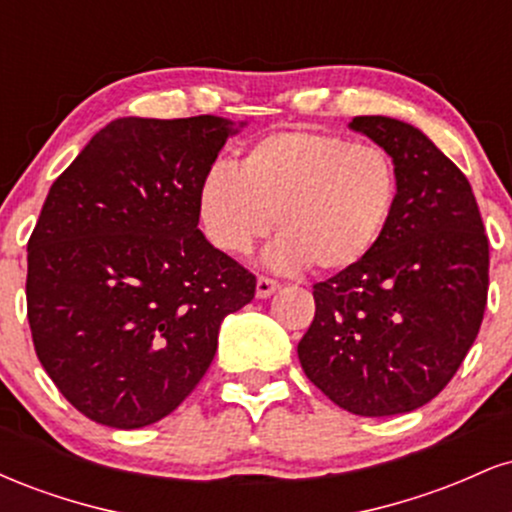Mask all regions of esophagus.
<instances>
[{"instance_id":"obj_1","label":"esophagus","mask_w":512,"mask_h":512,"mask_svg":"<svg viewBox=\"0 0 512 512\" xmlns=\"http://www.w3.org/2000/svg\"><path fill=\"white\" fill-rule=\"evenodd\" d=\"M279 289V281L269 279V276H257V298H269Z\"/></svg>"}]
</instances>
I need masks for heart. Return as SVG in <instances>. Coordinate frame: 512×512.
Here are the masks:
<instances>
[{
	"mask_svg": "<svg viewBox=\"0 0 512 512\" xmlns=\"http://www.w3.org/2000/svg\"><path fill=\"white\" fill-rule=\"evenodd\" d=\"M397 195V166L380 146L284 129L252 144L238 170L211 166L197 209L207 238L226 255H248L276 219L281 236L264 252L267 267L344 272L378 248Z\"/></svg>",
	"mask_w": 512,
	"mask_h": 512,
	"instance_id": "obj_1",
	"label": "heart"
}]
</instances>
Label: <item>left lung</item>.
<instances>
[{
	"mask_svg": "<svg viewBox=\"0 0 512 512\" xmlns=\"http://www.w3.org/2000/svg\"><path fill=\"white\" fill-rule=\"evenodd\" d=\"M349 127L392 156L397 207L366 260L313 286L298 358L337 407L407 414L450 383L477 339L489 238L469 180L421 129L383 115Z\"/></svg>",
	"mask_w": 512,
	"mask_h": 512,
	"instance_id": "left-lung-1",
	"label": "left lung"
}]
</instances>
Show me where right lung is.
I'll return each instance as SVG.
<instances>
[{"instance_id": "obj_1", "label": "right lung", "mask_w": 512, "mask_h": 512, "mask_svg": "<svg viewBox=\"0 0 512 512\" xmlns=\"http://www.w3.org/2000/svg\"><path fill=\"white\" fill-rule=\"evenodd\" d=\"M216 115L120 117L52 182L28 240V325L91 421L156 424L195 390L255 276L199 231L197 190L238 129Z\"/></svg>"}]
</instances>
